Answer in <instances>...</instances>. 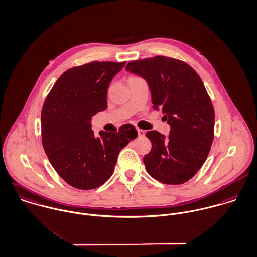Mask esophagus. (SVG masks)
<instances>
[{
	"label": "esophagus",
	"instance_id": "obj_1",
	"mask_svg": "<svg viewBox=\"0 0 257 257\" xmlns=\"http://www.w3.org/2000/svg\"><path fill=\"white\" fill-rule=\"evenodd\" d=\"M145 134H146V133H145V131L140 130V128L138 130V135H139V137H141V138H142V137H144V136H145Z\"/></svg>",
	"mask_w": 257,
	"mask_h": 257
}]
</instances>
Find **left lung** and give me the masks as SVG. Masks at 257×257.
Segmentation results:
<instances>
[{
  "label": "left lung",
  "mask_w": 257,
  "mask_h": 257,
  "mask_svg": "<svg viewBox=\"0 0 257 257\" xmlns=\"http://www.w3.org/2000/svg\"><path fill=\"white\" fill-rule=\"evenodd\" d=\"M125 70L144 78L154 109L171 125L168 139L157 131L144 157L147 171L166 184L188 181L204 164L214 137V108L197 73L186 63L165 56L130 62Z\"/></svg>",
  "instance_id": "1"
}]
</instances>
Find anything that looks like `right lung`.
I'll return each instance as SVG.
<instances>
[{
  "label": "right lung",
  "instance_id": "right-lung-1",
  "mask_svg": "<svg viewBox=\"0 0 257 257\" xmlns=\"http://www.w3.org/2000/svg\"><path fill=\"white\" fill-rule=\"evenodd\" d=\"M125 62H91L66 71L49 92L41 114L42 144L58 174L73 187L100 186L112 174L117 156L138 137L123 124L94 137L90 119L107 107V88Z\"/></svg>",
  "mask_w": 257,
  "mask_h": 257
}]
</instances>
